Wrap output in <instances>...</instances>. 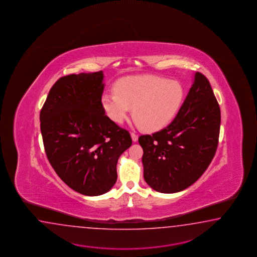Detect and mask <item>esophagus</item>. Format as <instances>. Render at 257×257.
I'll list each match as a JSON object with an SVG mask.
<instances>
[{
  "instance_id": "1",
  "label": "esophagus",
  "mask_w": 257,
  "mask_h": 257,
  "mask_svg": "<svg viewBox=\"0 0 257 257\" xmlns=\"http://www.w3.org/2000/svg\"><path fill=\"white\" fill-rule=\"evenodd\" d=\"M131 137L134 142H137V140H138V135H137L136 133H134V132L131 133Z\"/></svg>"
}]
</instances>
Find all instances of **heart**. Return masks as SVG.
<instances>
[{"mask_svg": "<svg viewBox=\"0 0 257 257\" xmlns=\"http://www.w3.org/2000/svg\"><path fill=\"white\" fill-rule=\"evenodd\" d=\"M182 83L154 75H133L120 79L115 92H106L101 104L106 113L122 123L134 108V117L145 131H159L170 124L182 107Z\"/></svg>", "mask_w": 257, "mask_h": 257, "instance_id": "obj_1", "label": "heart"}]
</instances>
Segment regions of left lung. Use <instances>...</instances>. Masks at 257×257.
Masks as SVG:
<instances>
[{
    "mask_svg": "<svg viewBox=\"0 0 257 257\" xmlns=\"http://www.w3.org/2000/svg\"><path fill=\"white\" fill-rule=\"evenodd\" d=\"M220 108L209 81L194 74L188 95L169 125L138 138L144 178L155 191L173 194L199 179L216 154Z\"/></svg>",
    "mask_w": 257,
    "mask_h": 257,
    "instance_id": "1",
    "label": "left lung"
}]
</instances>
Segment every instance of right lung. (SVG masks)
Here are the masks:
<instances>
[{
	"label": "right lung",
	"mask_w": 257,
	"mask_h": 257,
	"mask_svg": "<svg viewBox=\"0 0 257 257\" xmlns=\"http://www.w3.org/2000/svg\"><path fill=\"white\" fill-rule=\"evenodd\" d=\"M103 78L102 71L61 77L40 110L51 165L70 188L88 196L112 188L118 159L132 145L129 132L105 115Z\"/></svg>",
	"instance_id": "add662e5"
}]
</instances>
